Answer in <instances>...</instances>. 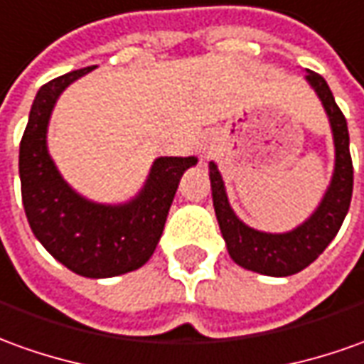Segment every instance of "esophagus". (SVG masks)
Masks as SVG:
<instances>
[{
	"label": "esophagus",
	"mask_w": 364,
	"mask_h": 364,
	"mask_svg": "<svg viewBox=\"0 0 364 364\" xmlns=\"http://www.w3.org/2000/svg\"><path fill=\"white\" fill-rule=\"evenodd\" d=\"M212 150H214L212 139H210V136H206V139L200 142V154H202L204 158H208L210 154H212Z\"/></svg>",
	"instance_id": "obj_1"
}]
</instances>
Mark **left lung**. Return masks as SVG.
Instances as JSON below:
<instances>
[{"mask_svg":"<svg viewBox=\"0 0 364 364\" xmlns=\"http://www.w3.org/2000/svg\"><path fill=\"white\" fill-rule=\"evenodd\" d=\"M305 81L311 87L329 119L333 146H335V164L333 176L319 206L315 208L305 222L295 225L289 232H262L247 225L228 200L224 178L218 164L210 160V184L212 200L220 232L224 237L228 254L240 267L250 272L269 275V277H287L299 273L313 263L333 237L339 232L345 215L349 212L353 196V162L349 152V129L347 120L335 102L327 81L317 73L307 71Z\"/></svg>","mask_w":364,"mask_h":364,"instance_id":"left-lung-1","label":"left lung"}]
</instances>
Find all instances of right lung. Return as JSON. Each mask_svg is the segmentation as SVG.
Segmentation results:
<instances>
[{"label": "right lung", "mask_w": 364, "mask_h": 364, "mask_svg": "<svg viewBox=\"0 0 364 364\" xmlns=\"http://www.w3.org/2000/svg\"><path fill=\"white\" fill-rule=\"evenodd\" d=\"M92 69L67 73L37 91L19 146V178L27 222L45 250L73 273L105 279L134 272L152 257L178 182L198 158L158 156L127 202L105 204L79 194L49 154L47 132L63 91Z\"/></svg>", "instance_id": "right-lung-1"}]
</instances>
